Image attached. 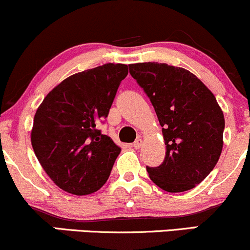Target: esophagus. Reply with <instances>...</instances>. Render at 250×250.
Returning <instances> with one entry per match:
<instances>
[{"label":"esophagus","instance_id":"34e87169","mask_svg":"<svg viewBox=\"0 0 250 250\" xmlns=\"http://www.w3.org/2000/svg\"><path fill=\"white\" fill-rule=\"evenodd\" d=\"M141 146H142V140L141 139H137L136 141L133 143V147L135 149H140V148H141Z\"/></svg>","mask_w":250,"mask_h":250}]
</instances>
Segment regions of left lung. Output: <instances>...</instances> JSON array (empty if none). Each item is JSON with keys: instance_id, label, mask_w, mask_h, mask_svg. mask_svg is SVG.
I'll return each mask as SVG.
<instances>
[{"instance_id": "1", "label": "left lung", "mask_w": 250, "mask_h": 250, "mask_svg": "<svg viewBox=\"0 0 250 250\" xmlns=\"http://www.w3.org/2000/svg\"><path fill=\"white\" fill-rule=\"evenodd\" d=\"M156 111L166 145L165 161L147 167L169 193L196 187L213 170L223 147L225 117L214 94L190 71L166 63L129 65Z\"/></svg>"}]
</instances>
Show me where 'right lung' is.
I'll list each match as a JSON object with an SVG mask.
<instances>
[{"mask_svg": "<svg viewBox=\"0 0 250 250\" xmlns=\"http://www.w3.org/2000/svg\"><path fill=\"white\" fill-rule=\"evenodd\" d=\"M128 65L107 63L74 74L37 108L31 146L54 183L67 193H95L107 182L121 148L97 129L108 116Z\"/></svg>", "mask_w": 250, "mask_h": 250, "instance_id": "right-lung-1", "label": "right lung"}]
</instances>
